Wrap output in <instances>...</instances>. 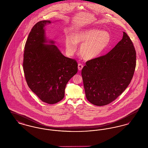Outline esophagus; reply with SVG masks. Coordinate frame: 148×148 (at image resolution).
<instances>
[{"instance_id": "34e87169", "label": "esophagus", "mask_w": 148, "mask_h": 148, "mask_svg": "<svg viewBox=\"0 0 148 148\" xmlns=\"http://www.w3.org/2000/svg\"><path fill=\"white\" fill-rule=\"evenodd\" d=\"M77 68H78V70H79V71H82V69H83V65L82 64H79Z\"/></svg>"}]
</instances>
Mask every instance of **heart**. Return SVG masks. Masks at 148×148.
Returning a JSON list of instances; mask_svg holds the SVG:
<instances>
[{
  "label": "heart",
  "instance_id": "heart-1",
  "mask_svg": "<svg viewBox=\"0 0 148 148\" xmlns=\"http://www.w3.org/2000/svg\"><path fill=\"white\" fill-rule=\"evenodd\" d=\"M111 37L106 31L97 29H88L74 33L71 37L65 38L66 50L73 55L77 49V45L81 44L79 54L85 60H90L101 56L110 42Z\"/></svg>",
  "mask_w": 148,
  "mask_h": 148
}]
</instances>
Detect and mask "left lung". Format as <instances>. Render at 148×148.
<instances>
[{
    "instance_id": "left-lung-1",
    "label": "left lung",
    "mask_w": 148,
    "mask_h": 148,
    "mask_svg": "<svg viewBox=\"0 0 148 148\" xmlns=\"http://www.w3.org/2000/svg\"><path fill=\"white\" fill-rule=\"evenodd\" d=\"M136 66V51L123 32L122 39L105 56L88 61L82 71L86 99L92 104L112 103L130 84Z\"/></svg>"
}]
</instances>
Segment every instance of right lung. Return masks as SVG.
I'll use <instances>...</instances> for the list:
<instances>
[{
    "instance_id": "add662e5",
    "label": "right lung",
    "mask_w": 148,
    "mask_h": 148,
    "mask_svg": "<svg viewBox=\"0 0 148 148\" xmlns=\"http://www.w3.org/2000/svg\"><path fill=\"white\" fill-rule=\"evenodd\" d=\"M50 21H39L25 43L23 70L29 88L44 103L53 104L64 97L66 85L77 71V62L63 56L45 35Z\"/></svg>"
}]
</instances>
